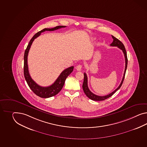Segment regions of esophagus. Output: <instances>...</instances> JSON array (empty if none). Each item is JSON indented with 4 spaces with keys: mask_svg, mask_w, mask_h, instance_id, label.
<instances>
[{
    "mask_svg": "<svg viewBox=\"0 0 147 147\" xmlns=\"http://www.w3.org/2000/svg\"><path fill=\"white\" fill-rule=\"evenodd\" d=\"M82 66L81 65H78V66H76V69L78 71H80L82 70Z\"/></svg>",
    "mask_w": 147,
    "mask_h": 147,
    "instance_id": "34e87169",
    "label": "esophagus"
}]
</instances>
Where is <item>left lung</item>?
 <instances>
[{
  "label": "left lung",
  "instance_id": "1",
  "mask_svg": "<svg viewBox=\"0 0 147 147\" xmlns=\"http://www.w3.org/2000/svg\"><path fill=\"white\" fill-rule=\"evenodd\" d=\"M111 36L113 39V41L111 44V46L118 47L120 49H121L123 51L124 55L125 60V71H124V73L122 81H121V84H119V86H118V88L116 89L113 92H112L110 94L106 95V96H97V95L94 94V93H92L90 90L89 88H88V78H87L86 73H84V81H83L82 85L83 90L84 92L86 94V96L91 100H94V101H102V100L107 99L108 98L111 97L114 94L115 92H116L121 87L123 82V81H124V79L125 78L126 71L127 66V54H126V51L125 48L124 47V45L123 44V43L120 40H119L118 39H117L116 38H115L113 36Z\"/></svg>",
  "mask_w": 147,
  "mask_h": 147
}]
</instances>
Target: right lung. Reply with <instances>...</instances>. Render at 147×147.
<instances>
[{"mask_svg":"<svg viewBox=\"0 0 147 147\" xmlns=\"http://www.w3.org/2000/svg\"><path fill=\"white\" fill-rule=\"evenodd\" d=\"M66 26H57L54 28L51 29H43L42 30L40 31L39 32L36 33L34 36H33L32 38L30 40L29 42V45H28L27 48L26 49L24 53V75L25 78V80L28 83L30 88L31 89L33 92L37 95L38 96L43 98H47L49 97H53L54 96L56 95L58 93L60 92L61 89L64 85L65 81L66 78H67L68 75H69L73 71L74 66H71L68 68L65 69L63 72L61 73L60 75L58 76L57 80L55 82L50 86L47 87H43L39 86L36 84L33 80L30 75L29 74V69H28V56L29 53V50L30 49L32 43L34 40L38 37L41 34V32H43L46 31H55L58 29H61L62 28H65Z\"/></svg>","mask_w":147,"mask_h":147,"instance_id":"right-lung-1","label":"right lung"}]
</instances>
